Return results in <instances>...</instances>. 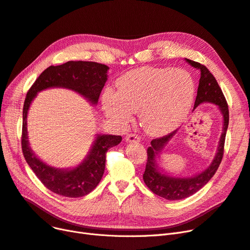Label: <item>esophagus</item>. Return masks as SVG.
I'll use <instances>...</instances> for the list:
<instances>
[{"mask_svg":"<svg viewBox=\"0 0 250 250\" xmlns=\"http://www.w3.org/2000/svg\"><path fill=\"white\" fill-rule=\"evenodd\" d=\"M125 141L126 142H139L140 138L138 137L136 134H128L125 137Z\"/></svg>","mask_w":250,"mask_h":250,"instance_id":"obj_1","label":"esophagus"}]
</instances>
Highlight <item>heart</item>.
I'll use <instances>...</instances> for the list:
<instances>
[{"mask_svg":"<svg viewBox=\"0 0 250 250\" xmlns=\"http://www.w3.org/2000/svg\"><path fill=\"white\" fill-rule=\"evenodd\" d=\"M117 91L107 88L102 103L107 116L125 125L140 111L146 133L163 136L187 119L196 96L190 74L181 69L143 67L132 70L116 81Z\"/></svg>","mask_w":250,"mask_h":250,"instance_id":"obj_1","label":"heart"}]
</instances>
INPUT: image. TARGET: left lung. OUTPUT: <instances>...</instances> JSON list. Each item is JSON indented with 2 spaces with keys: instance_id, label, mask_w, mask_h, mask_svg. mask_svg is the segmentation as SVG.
<instances>
[{
  "instance_id": "left-lung-1",
  "label": "left lung",
  "mask_w": 250,
  "mask_h": 250,
  "mask_svg": "<svg viewBox=\"0 0 250 250\" xmlns=\"http://www.w3.org/2000/svg\"><path fill=\"white\" fill-rule=\"evenodd\" d=\"M191 67L200 70L201 78L199 81V87L197 91V98L193 109H196L200 104L211 103L216 105L224 118L223 133H221L220 139L218 142L217 152L213 161L209 165V167L202 171L201 173L191 177H174L166 174L159 167L156 159L160 158V154L163 149L169 143L172 138L177 134V130L166 135L161 138H156L151 141V145L147 148V163L145 167V172L143 174V180L153 193L164 199L170 201L182 200L190 197L193 193L200 190L208 181L213 177V175L217 171L219 165L224 156L225 140L227 130L229 125V107L226 98L221 91L218 83L211 72L200 62H193L186 59Z\"/></svg>"
}]
</instances>
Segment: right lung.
<instances>
[{
    "instance_id": "right-lung-1",
    "label": "right lung",
    "mask_w": 250,
    "mask_h": 250,
    "mask_svg": "<svg viewBox=\"0 0 250 250\" xmlns=\"http://www.w3.org/2000/svg\"><path fill=\"white\" fill-rule=\"evenodd\" d=\"M109 67L95 62H67L44 70L29 89L22 110L21 147L24 159L36 176L52 192L68 198L86 196L95 189L105 171L106 153L122 141V136L97 135L86 158L73 169L50 167L37 156L27 137L26 117L33 100L39 91L50 87L72 89L97 105L101 91L107 81Z\"/></svg>"
}]
</instances>
